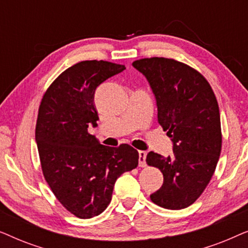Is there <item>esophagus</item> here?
I'll use <instances>...</instances> for the list:
<instances>
[{"instance_id":"34e87169","label":"esophagus","mask_w":248,"mask_h":248,"mask_svg":"<svg viewBox=\"0 0 248 248\" xmlns=\"http://www.w3.org/2000/svg\"><path fill=\"white\" fill-rule=\"evenodd\" d=\"M145 158H147V152L139 151V166L140 167H145Z\"/></svg>"}]
</instances>
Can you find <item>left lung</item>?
<instances>
[{"mask_svg": "<svg viewBox=\"0 0 248 248\" xmlns=\"http://www.w3.org/2000/svg\"><path fill=\"white\" fill-rule=\"evenodd\" d=\"M133 66L150 83L158 122L174 144L167 158L147 155V164L164 175V184L150 199L165 209L187 208L211 181L221 152L218 101L205 78L187 64L150 57L134 61Z\"/></svg>", "mask_w": 248, "mask_h": 248, "instance_id": "obj_1", "label": "left lung"}]
</instances>
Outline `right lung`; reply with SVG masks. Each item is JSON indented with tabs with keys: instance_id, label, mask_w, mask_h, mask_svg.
Wrapping results in <instances>:
<instances>
[{
	"instance_id": "add662e5",
	"label": "right lung",
	"mask_w": 248,
	"mask_h": 248,
	"mask_svg": "<svg viewBox=\"0 0 248 248\" xmlns=\"http://www.w3.org/2000/svg\"><path fill=\"white\" fill-rule=\"evenodd\" d=\"M124 70L107 61H82L61 73L40 101L35 134L43 175L61 204L80 219L100 215L116 179L138 167L133 147H106L88 132L99 120L97 87Z\"/></svg>"
}]
</instances>
